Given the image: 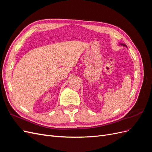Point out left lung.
I'll list each match as a JSON object with an SVG mask.
<instances>
[{
    "mask_svg": "<svg viewBox=\"0 0 152 152\" xmlns=\"http://www.w3.org/2000/svg\"><path fill=\"white\" fill-rule=\"evenodd\" d=\"M119 44H120V45H123V46H125V47L127 48V45H126V44H122V43H119Z\"/></svg>",
    "mask_w": 152,
    "mask_h": 152,
    "instance_id": "left-lung-1",
    "label": "left lung"
}]
</instances>
